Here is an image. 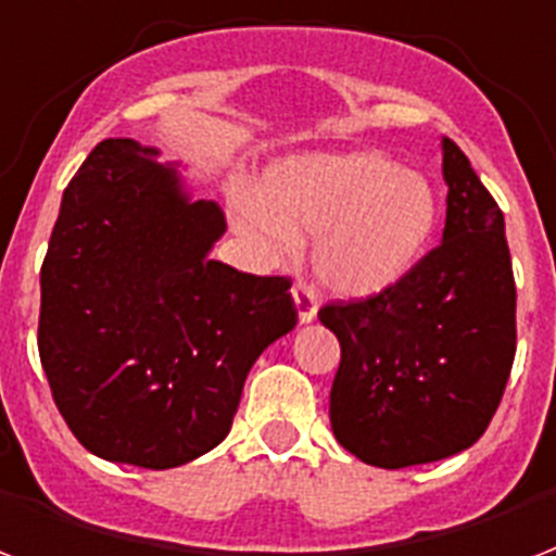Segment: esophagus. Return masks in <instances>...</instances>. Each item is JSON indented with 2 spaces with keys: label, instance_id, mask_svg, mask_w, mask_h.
Returning <instances> with one entry per match:
<instances>
[{
  "label": "esophagus",
  "instance_id": "obj_1",
  "mask_svg": "<svg viewBox=\"0 0 556 556\" xmlns=\"http://www.w3.org/2000/svg\"><path fill=\"white\" fill-rule=\"evenodd\" d=\"M292 299H295V306H299V318L301 324H309L318 313V292H315L313 283L295 281L292 287Z\"/></svg>",
  "mask_w": 556,
  "mask_h": 556
}]
</instances>
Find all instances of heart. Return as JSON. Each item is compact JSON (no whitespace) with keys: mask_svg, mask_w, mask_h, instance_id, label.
<instances>
[{"mask_svg":"<svg viewBox=\"0 0 556 556\" xmlns=\"http://www.w3.org/2000/svg\"><path fill=\"white\" fill-rule=\"evenodd\" d=\"M235 220L269 255L313 241L315 275L341 295L388 290L428 250L439 224L433 186L379 152L304 157L273 168Z\"/></svg>","mask_w":556,"mask_h":556,"instance_id":"heart-1","label":"heart"}]
</instances>
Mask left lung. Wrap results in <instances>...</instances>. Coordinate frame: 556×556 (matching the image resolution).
I'll list each match as a JSON object with an SVG mask.
<instances>
[{
	"label": "left lung",
	"mask_w": 556,
	"mask_h": 556,
	"mask_svg": "<svg viewBox=\"0 0 556 556\" xmlns=\"http://www.w3.org/2000/svg\"><path fill=\"white\" fill-rule=\"evenodd\" d=\"M442 149V243L388 290L318 309L341 344L332 433L376 468L428 465L473 445L503 402L517 353L503 208L454 140Z\"/></svg>",
	"instance_id": "obj_1"
}]
</instances>
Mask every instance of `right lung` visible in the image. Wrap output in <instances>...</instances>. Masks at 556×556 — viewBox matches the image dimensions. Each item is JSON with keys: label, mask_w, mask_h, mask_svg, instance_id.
I'll return each instance as SVG.
<instances>
[{"label": "right lung", "mask_w": 556, "mask_h": 556, "mask_svg": "<svg viewBox=\"0 0 556 556\" xmlns=\"http://www.w3.org/2000/svg\"><path fill=\"white\" fill-rule=\"evenodd\" d=\"M135 140H102L62 194L42 261L39 358L91 454L177 468L224 442L243 381L299 321L283 275L208 250L226 220Z\"/></svg>", "instance_id": "1"}]
</instances>
